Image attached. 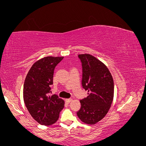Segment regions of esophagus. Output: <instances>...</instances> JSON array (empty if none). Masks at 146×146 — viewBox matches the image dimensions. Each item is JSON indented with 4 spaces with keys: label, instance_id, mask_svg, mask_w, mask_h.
<instances>
[{
    "label": "esophagus",
    "instance_id": "34e87169",
    "mask_svg": "<svg viewBox=\"0 0 146 146\" xmlns=\"http://www.w3.org/2000/svg\"><path fill=\"white\" fill-rule=\"evenodd\" d=\"M65 101H66V102H67L68 104H69L72 101V99H66Z\"/></svg>",
    "mask_w": 146,
    "mask_h": 146
}]
</instances>
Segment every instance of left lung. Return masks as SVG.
<instances>
[{
    "instance_id": "left-lung-1",
    "label": "left lung",
    "mask_w": 146,
    "mask_h": 146,
    "mask_svg": "<svg viewBox=\"0 0 146 146\" xmlns=\"http://www.w3.org/2000/svg\"><path fill=\"white\" fill-rule=\"evenodd\" d=\"M82 66V85L88 96L81 100L77 115L82 122L93 125L108 112L113 98L112 76L103 62L88 54H79Z\"/></svg>"
}]
</instances>
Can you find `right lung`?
<instances>
[{"label":"right lung","mask_w":146,"mask_h":146,"mask_svg":"<svg viewBox=\"0 0 146 146\" xmlns=\"http://www.w3.org/2000/svg\"><path fill=\"white\" fill-rule=\"evenodd\" d=\"M64 57L47 56L36 62L26 76L23 98L31 116L41 125H50L59 117L64 101L57 95L49 96L54 70Z\"/></svg>","instance_id":"obj_1"}]
</instances>
